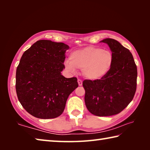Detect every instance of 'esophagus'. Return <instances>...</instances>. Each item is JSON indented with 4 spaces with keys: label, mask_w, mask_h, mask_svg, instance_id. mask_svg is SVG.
<instances>
[{
    "label": "esophagus",
    "mask_w": 150,
    "mask_h": 150,
    "mask_svg": "<svg viewBox=\"0 0 150 150\" xmlns=\"http://www.w3.org/2000/svg\"><path fill=\"white\" fill-rule=\"evenodd\" d=\"M78 84H79V86H82L83 85V81L80 80V79H78Z\"/></svg>",
    "instance_id": "esophagus-1"
}]
</instances>
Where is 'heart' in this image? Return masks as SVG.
<instances>
[{
  "label": "heart",
  "mask_w": 150,
  "mask_h": 150,
  "mask_svg": "<svg viewBox=\"0 0 150 150\" xmlns=\"http://www.w3.org/2000/svg\"><path fill=\"white\" fill-rule=\"evenodd\" d=\"M69 59L65 62L66 69L73 73L77 69H83L84 77L91 80L105 77L113 65V55L110 51L93 46L73 51Z\"/></svg>",
  "instance_id": "b5f03b06"
}]
</instances>
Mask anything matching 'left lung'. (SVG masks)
I'll use <instances>...</instances> for the list:
<instances>
[{
	"label": "left lung",
	"mask_w": 150,
	"mask_h": 150,
	"mask_svg": "<svg viewBox=\"0 0 150 150\" xmlns=\"http://www.w3.org/2000/svg\"><path fill=\"white\" fill-rule=\"evenodd\" d=\"M113 55L110 71L100 79L85 80V102L88 110L98 116L117 115L132 100L136 91L137 67L130 50L118 41L106 38Z\"/></svg>",
	"instance_id": "1"
}]
</instances>
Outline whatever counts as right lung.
<instances>
[{"mask_svg":"<svg viewBox=\"0 0 150 150\" xmlns=\"http://www.w3.org/2000/svg\"><path fill=\"white\" fill-rule=\"evenodd\" d=\"M69 48L64 43L42 40L22 55L16 69V94L22 106L34 117H58L68 96L78 87L77 78H65L61 73Z\"/></svg>","mask_w":150,"mask_h":150,"instance_id":"1","label":"right lung"}]
</instances>
